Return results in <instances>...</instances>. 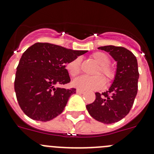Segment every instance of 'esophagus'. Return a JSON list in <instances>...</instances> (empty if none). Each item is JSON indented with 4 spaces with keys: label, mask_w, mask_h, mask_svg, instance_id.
I'll return each mask as SVG.
<instances>
[{
    "label": "esophagus",
    "mask_w": 154,
    "mask_h": 154,
    "mask_svg": "<svg viewBox=\"0 0 154 154\" xmlns=\"http://www.w3.org/2000/svg\"><path fill=\"white\" fill-rule=\"evenodd\" d=\"M84 92H85V91L82 90V89H77V90H76V92H77L78 94H82V93H84Z\"/></svg>",
    "instance_id": "obj_1"
}]
</instances>
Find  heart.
Returning a JSON list of instances; mask_svg holds the SVG:
<instances>
[{
	"instance_id": "obj_1",
	"label": "heart",
	"mask_w": 154,
	"mask_h": 154,
	"mask_svg": "<svg viewBox=\"0 0 154 154\" xmlns=\"http://www.w3.org/2000/svg\"><path fill=\"white\" fill-rule=\"evenodd\" d=\"M91 58L99 65L95 74L97 75H82L73 81L72 85L79 89H101L106 83H111L116 78V70L113 65H110V58L106 53L103 51H96L92 53ZM81 58H74L66 65V69L72 77H76L81 72ZM104 78L105 79H103Z\"/></svg>"
}]
</instances>
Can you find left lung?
I'll list each match as a JSON object with an SVG mask.
<instances>
[{"label":"left lung","instance_id":"8db88e82","mask_svg":"<svg viewBox=\"0 0 154 154\" xmlns=\"http://www.w3.org/2000/svg\"><path fill=\"white\" fill-rule=\"evenodd\" d=\"M117 62L116 75L106 92H96V99L86 105L89 113L96 120L110 124L121 120L131 109L138 90L139 71L137 58L120 46L99 47Z\"/></svg>","mask_w":154,"mask_h":154}]
</instances>
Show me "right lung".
Wrapping results in <instances>:
<instances>
[{"label":"right lung","instance_id":"obj_1","mask_svg":"<svg viewBox=\"0 0 154 154\" xmlns=\"http://www.w3.org/2000/svg\"><path fill=\"white\" fill-rule=\"evenodd\" d=\"M87 51H75L38 42L23 53L14 79V90L21 110L34 120L47 122L63 112L75 88L65 65Z\"/></svg>","mask_w":154,"mask_h":154}]
</instances>
